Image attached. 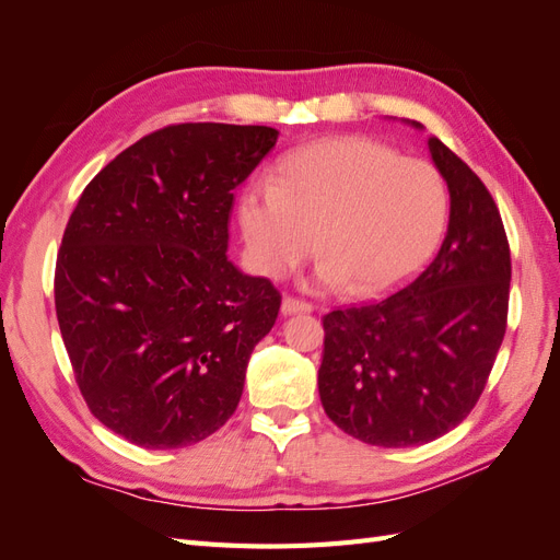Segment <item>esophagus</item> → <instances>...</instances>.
I'll list each match as a JSON object with an SVG mask.
<instances>
[{
  "label": "esophagus",
  "mask_w": 560,
  "mask_h": 560,
  "mask_svg": "<svg viewBox=\"0 0 560 560\" xmlns=\"http://www.w3.org/2000/svg\"><path fill=\"white\" fill-rule=\"evenodd\" d=\"M313 306L306 301H299V299H282V306L280 313L282 315H296V313H311Z\"/></svg>",
  "instance_id": "obj_1"
}]
</instances>
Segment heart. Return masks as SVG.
Here are the masks:
<instances>
[{
  "label": "heart",
  "mask_w": 560,
  "mask_h": 560,
  "mask_svg": "<svg viewBox=\"0 0 560 560\" xmlns=\"http://www.w3.org/2000/svg\"><path fill=\"white\" fill-rule=\"evenodd\" d=\"M238 222L261 276L282 278L319 245L317 284L371 296L432 257L448 224V189L432 163L350 135L296 151L276 179L249 182Z\"/></svg>",
  "instance_id": "b5f03b06"
}]
</instances>
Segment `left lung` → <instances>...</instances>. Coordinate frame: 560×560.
<instances>
[{
    "mask_svg": "<svg viewBox=\"0 0 560 560\" xmlns=\"http://www.w3.org/2000/svg\"><path fill=\"white\" fill-rule=\"evenodd\" d=\"M428 149L451 196L442 247L401 292L322 319V406L343 432L383 448L428 444L460 425L506 329L512 259L500 212L446 144L428 138Z\"/></svg>",
    "mask_w": 560,
    "mask_h": 560,
    "instance_id": "obj_1",
    "label": "left lung"
}]
</instances>
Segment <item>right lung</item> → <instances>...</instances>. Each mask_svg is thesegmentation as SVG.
<instances>
[{
  "mask_svg": "<svg viewBox=\"0 0 560 560\" xmlns=\"http://www.w3.org/2000/svg\"><path fill=\"white\" fill-rule=\"evenodd\" d=\"M278 135L229 124L151 132L93 177L67 222L62 341L93 416L135 446L198 444L241 401L280 294L229 261V214Z\"/></svg>",
  "mask_w": 560,
  "mask_h": 560,
  "instance_id": "1",
  "label": "right lung"
}]
</instances>
